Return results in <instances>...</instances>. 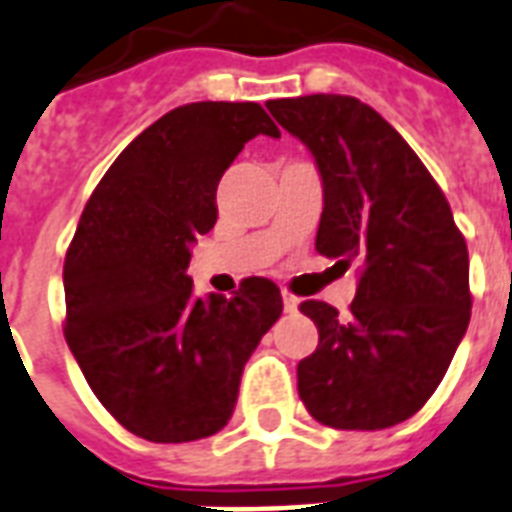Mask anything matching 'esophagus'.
<instances>
[{"label":"esophagus","instance_id":"1","mask_svg":"<svg viewBox=\"0 0 512 512\" xmlns=\"http://www.w3.org/2000/svg\"><path fill=\"white\" fill-rule=\"evenodd\" d=\"M283 307H286V313H294L299 307V299L294 297V294H288V291H283Z\"/></svg>","mask_w":512,"mask_h":512}]
</instances>
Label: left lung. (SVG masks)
<instances>
[{
	"mask_svg": "<svg viewBox=\"0 0 512 512\" xmlns=\"http://www.w3.org/2000/svg\"><path fill=\"white\" fill-rule=\"evenodd\" d=\"M324 183L315 251L361 275L348 315L307 299L318 348L299 361L307 413L332 429H386L418 413L470 324V256L451 205L402 134L356 96L270 99Z\"/></svg>",
	"mask_w": 512,
	"mask_h": 512,
	"instance_id": "8db88e82",
	"label": "left lung"
}]
</instances>
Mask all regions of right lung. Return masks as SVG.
Returning <instances> with one entry per match:
<instances>
[{
    "instance_id": "right-lung-1",
    "label": "right lung",
    "mask_w": 512,
    "mask_h": 512,
    "mask_svg": "<svg viewBox=\"0 0 512 512\" xmlns=\"http://www.w3.org/2000/svg\"><path fill=\"white\" fill-rule=\"evenodd\" d=\"M256 134L280 137L256 102L169 110L113 161L69 242V351L107 413L142 440L221 432L245 361L283 313L267 278L199 299L186 275L191 242L218 218V180Z\"/></svg>"
}]
</instances>
